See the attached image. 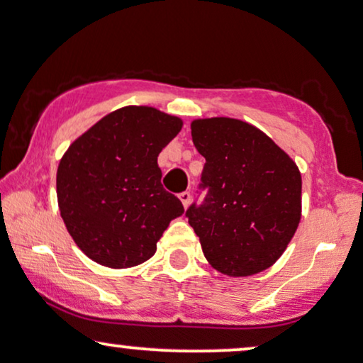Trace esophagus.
Here are the masks:
<instances>
[{
    "mask_svg": "<svg viewBox=\"0 0 363 363\" xmlns=\"http://www.w3.org/2000/svg\"><path fill=\"white\" fill-rule=\"evenodd\" d=\"M178 199L182 200L183 207L186 208V207H189V205H190V202H191V194H190V191H183V194L178 195Z\"/></svg>",
    "mask_w": 363,
    "mask_h": 363,
    "instance_id": "1",
    "label": "esophagus"
}]
</instances>
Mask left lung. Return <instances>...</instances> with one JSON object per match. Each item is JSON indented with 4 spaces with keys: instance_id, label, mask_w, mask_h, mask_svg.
Masks as SVG:
<instances>
[{
    "instance_id": "obj_1",
    "label": "left lung",
    "mask_w": 363,
    "mask_h": 363,
    "mask_svg": "<svg viewBox=\"0 0 363 363\" xmlns=\"http://www.w3.org/2000/svg\"><path fill=\"white\" fill-rule=\"evenodd\" d=\"M191 140L205 158L203 202L186 210L213 269L257 274L283 256L301 218V173L261 129L230 118L196 119Z\"/></svg>"
}]
</instances>
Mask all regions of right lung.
Instances as JSON below:
<instances>
[{
  "instance_id": "right-lung-1",
  "label": "right lung",
  "mask_w": 363,
  "mask_h": 363,
  "mask_svg": "<svg viewBox=\"0 0 363 363\" xmlns=\"http://www.w3.org/2000/svg\"><path fill=\"white\" fill-rule=\"evenodd\" d=\"M180 118L128 106L77 138L57 169L60 216L79 249L102 266L145 262L185 210L161 185L158 155L180 133Z\"/></svg>"
}]
</instances>
